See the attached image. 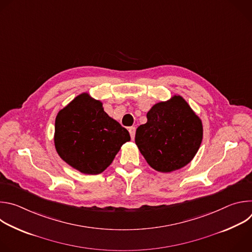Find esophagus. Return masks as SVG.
Masks as SVG:
<instances>
[{
    "mask_svg": "<svg viewBox=\"0 0 252 252\" xmlns=\"http://www.w3.org/2000/svg\"><path fill=\"white\" fill-rule=\"evenodd\" d=\"M128 131H129V134H130L131 139H133V138H134V135H135V127H134V126L128 127Z\"/></svg>",
    "mask_w": 252,
    "mask_h": 252,
    "instance_id": "1",
    "label": "esophagus"
}]
</instances>
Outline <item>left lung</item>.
<instances>
[{
  "label": "left lung",
  "instance_id": "8db88e82",
  "mask_svg": "<svg viewBox=\"0 0 252 252\" xmlns=\"http://www.w3.org/2000/svg\"><path fill=\"white\" fill-rule=\"evenodd\" d=\"M148 122L135 131V143L156 170L170 172L187 165L202 140V124L189 103L179 95L155 104Z\"/></svg>",
  "mask_w": 252,
  "mask_h": 252
}]
</instances>
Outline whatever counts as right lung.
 I'll list each match as a JSON object with an SVG mask.
<instances>
[{
	"label": "right lung",
	"instance_id": "add662e5",
	"mask_svg": "<svg viewBox=\"0 0 252 252\" xmlns=\"http://www.w3.org/2000/svg\"><path fill=\"white\" fill-rule=\"evenodd\" d=\"M130 136L126 128L104 113L99 100L78 95L59 112L55 146L59 156L86 174H98L109 166Z\"/></svg>",
	"mask_w": 252,
	"mask_h": 252
}]
</instances>
